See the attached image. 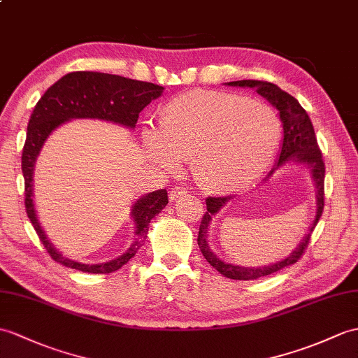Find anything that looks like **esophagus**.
<instances>
[{"mask_svg": "<svg viewBox=\"0 0 358 358\" xmlns=\"http://www.w3.org/2000/svg\"><path fill=\"white\" fill-rule=\"evenodd\" d=\"M189 192V190L186 189V187H182V186H173L171 190H169V198L172 199H178V198H181L182 195H186Z\"/></svg>", "mask_w": 358, "mask_h": 358, "instance_id": "obj_1", "label": "esophagus"}]
</instances>
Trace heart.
<instances>
[{"instance_id": "heart-1", "label": "heart", "mask_w": 358, "mask_h": 358, "mask_svg": "<svg viewBox=\"0 0 358 358\" xmlns=\"http://www.w3.org/2000/svg\"><path fill=\"white\" fill-rule=\"evenodd\" d=\"M279 137V119L267 103L204 90L172 99L160 113L159 129L143 131L157 166L173 171L190 157L196 181L215 192L243 189L259 178Z\"/></svg>"}]
</instances>
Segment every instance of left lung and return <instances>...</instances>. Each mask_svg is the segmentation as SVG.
<instances>
[{"label":"left lung","instance_id":"left-lung-1","mask_svg":"<svg viewBox=\"0 0 358 358\" xmlns=\"http://www.w3.org/2000/svg\"><path fill=\"white\" fill-rule=\"evenodd\" d=\"M229 85L256 88L257 94H261L262 97L267 99L273 106L278 108L280 120L284 123V143H282L279 160L276 166L273 168V171L268 173L267 178H270L273 176V172L278 171L280 166H284L289 160H294V162H301L303 164L310 166L313 178H314V185H315V189H317V192H315V198H317V212H315V218L308 231V235L305 236L301 245H299L288 257H285L284 261L276 262L273 265H267V267H259V268H255V267L248 268V267H239V265L226 264L210 250V247L207 244V239H206L209 222L213 218V215H217L221 210V207L226 206L230 199H234L235 195L209 196L206 199L207 212L204 213L198 230L199 250H201L206 261L209 262L215 270H218L221 274H224L226 278L235 279V280H253L264 276H270L273 273L280 271L285 267H289V265H293L301 259L302 255L305 253L306 247L310 244L313 230L315 229V226H317L323 212V206H325V203H323V196H325V163H323L322 151L317 145V138H315L314 128L308 114H306V111L301 106V103H299L292 94L285 93V91L280 90L278 85L265 80H252V79L235 80V82H229Z\"/></svg>","mask_w":358,"mask_h":358}]
</instances>
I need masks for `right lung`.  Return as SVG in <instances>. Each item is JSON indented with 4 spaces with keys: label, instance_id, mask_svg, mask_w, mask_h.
<instances>
[{
    "label": "right lung",
    "instance_id": "right-lung-1",
    "mask_svg": "<svg viewBox=\"0 0 358 358\" xmlns=\"http://www.w3.org/2000/svg\"><path fill=\"white\" fill-rule=\"evenodd\" d=\"M162 93L163 87L151 84V82L134 80L108 73L73 71L65 74L50 87L38 101L29 120L27 137L21 157L24 195H26L24 203H26V212L33 229L36 230L39 241L44 244L53 261L69 268L94 274L113 273L122 268L145 244L149 222L164 209L169 199L166 189L155 190L138 199L132 207V218L136 222L137 235L136 241L128 248V252L119 256L117 259L96 265L74 262L69 257H64L47 239L43 227L39 226L35 206H33V166L44 141L61 123L71 119H102L134 128L140 111L154 99L160 97Z\"/></svg>",
    "mask_w": 358,
    "mask_h": 358
}]
</instances>
